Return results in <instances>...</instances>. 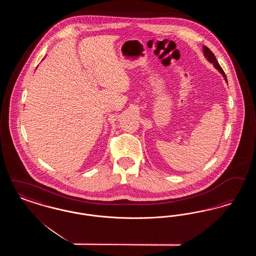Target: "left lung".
<instances>
[{
    "mask_svg": "<svg viewBox=\"0 0 256 256\" xmlns=\"http://www.w3.org/2000/svg\"><path fill=\"white\" fill-rule=\"evenodd\" d=\"M202 50H204V56H206V58L207 61H209L210 63H212V64H213V66L218 70V72L222 76L224 80H226V82L228 84L226 76V74L224 72V70L222 69V67L220 66V64L218 63V60H216V56H214V54H213L210 50L208 49L206 46H204V47H202Z\"/></svg>",
    "mask_w": 256,
    "mask_h": 256,
    "instance_id": "8db88e82",
    "label": "left lung"
}]
</instances>
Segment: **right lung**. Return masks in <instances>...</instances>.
Instances as JSON below:
<instances>
[{
	"instance_id": "obj_1",
	"label": "right lung",
	"mask_w": 256,
	"mask_h": 256,
	"mask_svg": "<svg viewBox=\"0 0 256 256\" xmlns=\"http://www.w3.org/2000/svg\"><path fill=\"white\" fill-rule=\"evenodd\" d=\"M43 60H44V58H43Z\"/></svg>"
}]
</instances>
